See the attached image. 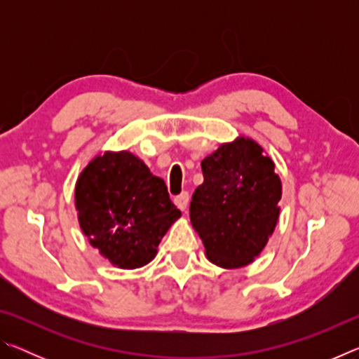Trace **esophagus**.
Returning <instances> with one entry per match:
<instances>
[{
	"mask_svg": "<svg viewBox=\"0 0 359 359\" xmlns=\"http://www.w3.org/2000/svg\"><path fill=\"white\" fill-rule=\"evenodd\" d=\"M174 203L182 212H187L188 204H190V194L188 193H180L179 196L174 198Z\"/></svg>",
	"mask_w": 359,
	"mask_h": 359,
	"instance_id": "esophagus-1",
	"label": "esophagus"
}]
</instances>
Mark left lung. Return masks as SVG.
I'll list each match as a JSON object with an SVG mask.
<instances>
[{
  "mask_svg": "<svg viewBox=\"0 0 359 359\" xmlns=\"http://www.w3.org/2000/svg\"><path fill=\"white\" fill-rule=\"evenodd\" d=\"M274 161L250 137L222 144L201 161L204 182L193 193L190 220L210 263L250 264L278 220L282 182Z\"/></svg>",
  "mask_w": 359,
  "mask_h": 359,
  "instance_id": "left-lung-1",
  "label": "left lung"
}]
</instances>
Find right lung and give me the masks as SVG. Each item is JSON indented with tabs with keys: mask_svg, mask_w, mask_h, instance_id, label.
Instances as JSON below:
<instances>
[{
	"mask_svg": "<svg viewBox=\"0 0 359 359\" xmlns=\"http://www.w3.org/2000/svg\"><path fill=\"white\" fill-rule=\"evenodd\" d=\"M74 201L82 233L120 269L150 263L182 215L165 180L126 150L95 156L79 175Z\"/></svg>",
	"mask_w": 359,
	"mask_h": 359,
	"instance_id": "add662e5",
	"label": "right lung"
}]
</instances>
